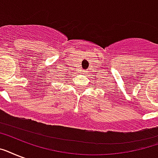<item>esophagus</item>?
<instances>
[{"label": "esophagus", "instance_id": "esophagus-1", "mask_svg": "<svg viewBox=\"0 0 158 158\" xmlns=\"http://www.w3.org/2000/svg\"><path fill=\"white\" fill-rule=\"evenodd\" d=\"M84 74H87V71H85V70H84Z\"/></svg>", "mask_w": 158, "mask_h": 158}]
</instances>
